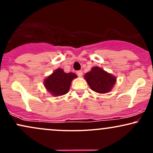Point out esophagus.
Wrapping results in <instances>:
<instances>
[{
	"mask_svg": "<svg viewBox=\"0 0 153 153\" xmlns=\"http://www.w3.org/2000/svg\"><path fill=\"white\" fill-rule=\"evenodd\" d=\"M77 75H78L79 77H81L82 75V72L81 71H77Z\"/></svg>",
	"mask_w": 153,
	"mask_h": 153,
	"instance_id": "esophagus-1",
	"label": "esophagus"
}]
</instances>
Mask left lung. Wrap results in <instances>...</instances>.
Masks as SVG:
<instances>
[{"mask_svg":"<svg viewBox=\"0 0 153 153\" xmlns=\"http://www.w3.org/2000/svg\"><path fill=\"white\" fill-rule=\"evenodd\" d=\"M84 78L91 88L99 94L109 92L117 81L115 76L99 67H94L90 72L85 73Z\"/></svg>","mask_w":153,"mask_h":153,"instance_id":"obj_1","label":"left lung"}]
</instances>
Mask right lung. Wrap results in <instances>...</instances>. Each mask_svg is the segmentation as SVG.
<instances>
[{"label":"right lung","instance_id":"add662e5","mask_svg":"<svg viewBox=\"0 0 153 153\" xmlns=\"http://www.w3.org/2000/svg\"><path fill=\"white\" fill-rule=\"evenodd\" d=\"M75 78L77 75L75 73H66L61 68H57L45 79L44 85L52 96H62L68 92L72 80Z\"/></svg>","mask_w":153,"mask_h":153}]
</instances>
